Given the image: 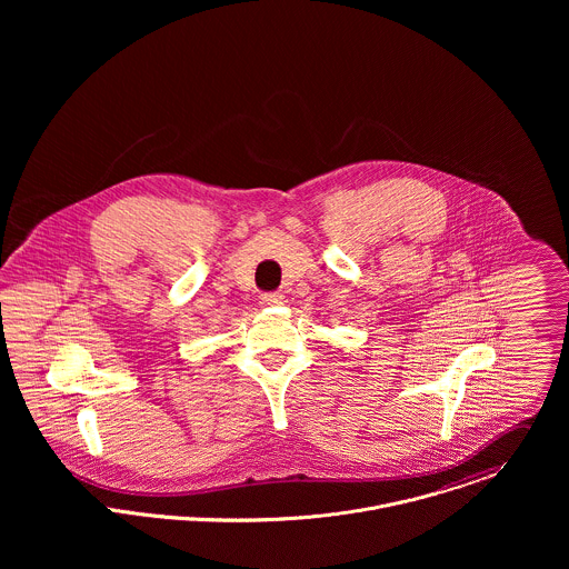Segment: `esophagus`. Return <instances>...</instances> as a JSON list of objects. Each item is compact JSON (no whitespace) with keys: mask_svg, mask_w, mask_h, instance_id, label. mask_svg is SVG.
<instances>
[{"mask_svg":"<svg viewBox=\"0 0 569 569\" xmlns=\"http://www.w3.org/2000/svg\"><path fill=\"white\" fill-rule=\"evenodd\" d=\"M282 302H284V296L280 291H271V293L260 296V305H264V307H278Z\"/></svg>","mask_w":569,"mask_h":569,"instance_id":"obj_1","label":"esophagus"}]
</instances>
